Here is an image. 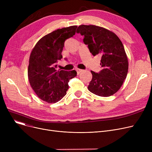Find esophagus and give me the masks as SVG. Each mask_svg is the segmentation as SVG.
<instances>
[{"label": "esophagus", "mask_w": 152, "mask_h": 152, "mask_svg": "<svg viewBox=\"0 0 152 152\" xmlns=\"http://www.w3.org/2000/svg\"><path fill=\"white\" fill-rule=\"evenodd\" d=\"M83 71V69H78V68H77V69H76V72H77V75H79V73H81V72H82Z\"/></svg>", "instance_id": "34e87169"}]
</instances>
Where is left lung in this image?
Wrapping results in <instances>:
<instances>
[{
	"mask_svg": "<svg viewBox=\"0 0 152 152\" xmlns=\"http://www.w3.org/2000/svg\"><path fill=\"white\" fill-rule=\"evenodd\" d=\"M76 33L84 36L83 41L94 56H102V69L99 73L91 71L89 91L101 97L113 95L121 88L128 71V58L121 40L113 32L95 25H80Z\"/></svg>",
	"mask_w": 152,
	"mask_h": 152,
	"instance_id": "8db88e82",
	"label": "left lung"
}]
</instances>
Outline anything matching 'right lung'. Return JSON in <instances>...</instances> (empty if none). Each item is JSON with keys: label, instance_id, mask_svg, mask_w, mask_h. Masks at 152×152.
I'll return each mask as SVG.
<instances>
[{"label": "right lung", "instance_id": "add662e5", "mask_svg": "<svg viewBox=\"0 0 152 152\" xmlns=\"http://www.w3.org/2000/svg\"><path fill=\"white\" fill-rule=\"evenodd\" d=\"M77 26L55 30L42 37L32 50L28 76L29 84L37 97L49 103L60 101L66 94L75 70H57V62L62 58L66 40L75 34Z\"/></svg>", "mask_w": 152, "mask_h": 152}]
</instances>
